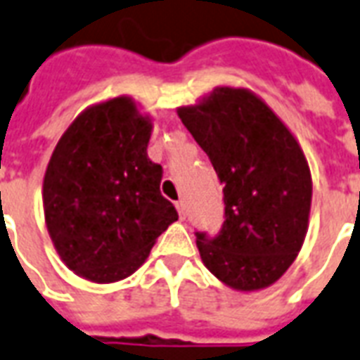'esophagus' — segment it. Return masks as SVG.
I'll use <instances>...</instances> for the list:
<instances>
[{"instance_id": "esophagus-1", "label": "esophagus", "mask_w": 360, "mask_h": 360, "mask_svg": "<svg viewBox=\"0 0 360 360\" xmlns=\"http://www.w3.org/2000/svg\"><path fill=\"white\" fill-rule=\"evenodd\" d=\"M176 209H178V214H180V218H184L186 216V202L180 199V201H176Z\"/></svg>"}]
</instances>
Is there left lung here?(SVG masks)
<instances>
[{
    "mask_svg": "<svg viewBox=\"0 0 360 360\" xmlns=\"http://www.w3.org/2000/svg\"><path fill=\"white\" fill-rule=\"evenodd\" d=\"M178 115L224 186L220 231H195L202 264L235 290L273 285L307 233L311 174L304 151L247 89L218 87L197 106L180 108Z\"/></svg>",
    "mask_w": 360,
    "mask_h": 360,
    "instance_id": "1",
    "label": "left lung"
}]
</instances>
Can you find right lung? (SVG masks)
<instances>
[{
	"mask_svg": "<svg viewBox=\"0 0 360 360\" xmlns=\"http://www.w3.org/2000/svg\"><path fill=\"white\" fill-rule=\"evenodd\" d=\"M151 121L127 96L77 115L43 180V209L56 252L94 283L129 277L178 220L161 195L163 167L148 158Z\"/></svg>",
	"mask_w": 360,
	"mask_h": 360,
	"instance_id": "add662e5",
	"label": "right lung"
}]
</instances>
